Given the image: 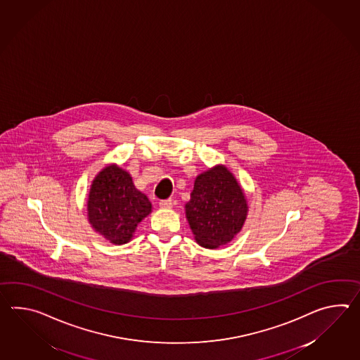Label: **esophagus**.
Listing matches in <instances>:
<instances>
[{"instance_id":"1","label":"esophagus","mask_w":360,"mask_h":360,"mask_svg":"<svg viewBox=\"0 0 360 360\" xmlns=\"http://www.w3.org/2000/svg\"><path fill=\"white\" fill-rule=\"evenodd\" d=\"M159 205H160L161 209H170L172 207H173V201H172L170 199L161 200L160 204H159Z\"/></svg>"}]
</instances>
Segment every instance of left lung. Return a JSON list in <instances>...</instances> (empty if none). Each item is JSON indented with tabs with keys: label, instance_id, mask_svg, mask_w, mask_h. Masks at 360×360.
<instances>
[{
	"label": "left lung",
	"instance_id": "obj_1",
	"mask_svg": "<svg viewBox=\"0 0 360 360\" xmlns=\"http://www.w3.org/2000/svg\"><path fill=\"white\" fill-rule=\"evenodd\" d=\"M184 212L196 243L217 249L241 231L248 216V201L236 176L218 164L196 176Z\"/></svg>",
	"mask_w": 360,
	"mask_h": 360
}]
</instances>
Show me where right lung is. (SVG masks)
I'll list each match as a JSON object with an SVG mask.
<instances>
[{
	"label": "right lung",
	"mask_w": 360,
	"mask_h": 360,
	"mask_svg": "<svg viewBox=\"0 0 360 360\" xmlns=\"http://www.w3.org/2000/svg\"><path fill=\"white\" fill-rule=\"evenodd\" d=\"M86 207L91 229L115 245L133 239L138 224L152 212L150 200L117 164H108L96 174Z\"/></svg>",
	"instance_id": "add662e5"
}]
</instances>
